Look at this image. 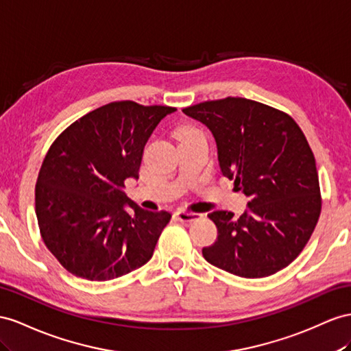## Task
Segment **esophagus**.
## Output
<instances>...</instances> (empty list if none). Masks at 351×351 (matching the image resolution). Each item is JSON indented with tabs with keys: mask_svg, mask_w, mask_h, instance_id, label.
<instances>
[{
	"mask_svg": "<svg viewBox=\"0 0 351 351\" xmlns=\"http://www.w3.org/2000/svg\"><path fill=\"white\" fill-rule=\"evenodd\" d=\"M175 217L178 221L181 222H191V221H195L197 218L200 217L199 213H191V212H185V210H178L175 213Z\"/></svg>",
	"mask_w": 351,
	"mask_h": 351,
	"instance_id": "obj_1",
	"label": "esophagus"
}]
</instances>
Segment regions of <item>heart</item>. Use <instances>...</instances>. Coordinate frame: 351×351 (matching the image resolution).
Wrapping results in <instances>:
<instances>
[{
    "label": "heart",
    "instance_id": "heart-1",
    "mask_svg": "<svg viewBox=\"0 0 351 351\" xmlns=\"http://www.w3.org/2000/svg\"><path fill=\"white\" fill-rule=\"evenodd\" d=\"M194 132H195V130H185V132H184L182 134H188V133H194Z\"/></svg>",
    "mask_w": 351,
    "mask_h": 351
}]
</instances>
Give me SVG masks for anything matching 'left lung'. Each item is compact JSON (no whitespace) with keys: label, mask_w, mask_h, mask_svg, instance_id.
Here are the masks:
<instances>
[{"label":"left lung","mask_w":351,"mask_h":351,"mask_svg":"<svg viewBox=\"0 0 351 351\" xmlns=\"http://www.w3.org/2000/svg\"><path fill=\"white\" fill-rule=\"evenodd\" d=\"M208 125L223 176L247 197L240 218L208 217L218 239L203 247L209 264L246 278L271 276L301 254L319 221L322 199L313 151L292 117L245 97L184 108Z\"/></svg>","instance_id":"8db88e82"}]
</instances>
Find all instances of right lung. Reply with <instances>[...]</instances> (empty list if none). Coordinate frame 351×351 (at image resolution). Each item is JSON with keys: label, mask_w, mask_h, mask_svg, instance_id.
<instances>
[{"label": "right lung", "mask_w": 351, "mask_h": 351, "mask_svg": "<svg viewBox=\"0 0 351 351\" xmlns=\"http://www.w3.org/2000/svg\"><path fill=\"white\" fill-rule=\"evenodd\" d=\"M175 111L111 102L71 124L51 143L35 185V213L44 245L71 274L112 280L151 259L172 215L139 208L124 184L139 178L151 133Z\"/></svg>", "instance_id": "1"}]
</instances>
